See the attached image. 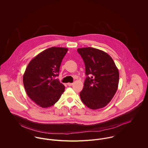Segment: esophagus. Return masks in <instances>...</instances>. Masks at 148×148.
<instances>
[{
	"mask_svg": "<svg viewBox=\"0 0 148 148\" xmlns=\"http://www.w3.org/2000/svg\"><path fill=\"white\" fill-rule=\"evenodd\" d=\"M67 85H68V86H72V85H73V83H69L67 84Z\"/></svg>",
	"mask_w": 148,
	"mask_h": 148,
	"instance_id": "34e87169",
	"label": "esophagus"
}]
</instances>
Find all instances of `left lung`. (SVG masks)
Segmentation results:
<instances>
[{
    "instance_id": "1",
    "label": "left lung",
    "mask_w": 148,
    "mask_h": 148,
    "mask_svg": "<svg viewBox=\"0 0 148 148\" xmlns=\"http://www.w3.org/2000/svg\"><path fill=\"white\" fill-rule=\"evenodd\" d=\"M85 67L86 76L80 93L82 102L92 109L106 106L118 88L119 72L112 58L105 52L92 47L77 49Z\"/></svg>"
}]
</instances>
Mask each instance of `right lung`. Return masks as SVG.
Listing matches in <instances>:
<instances>
[{
  "instance_id": "obj_1",
  "label": "right lung",
  "mask_w": 148,
  "mask_h": 148,
  "mask_svg": "<svg viewBox=\"0 0 148 148\" xmlns=\"http://www.w3.org/2000/svg\"><path fill=\"white\" fill-rule=\"evenodd\" d=\"M68 49L48 48L28 64L23 76V84L29 97L37 105L48 108L60 99L65 86L58 79L62 60Z\"/></svg>"
}]
</instances>
